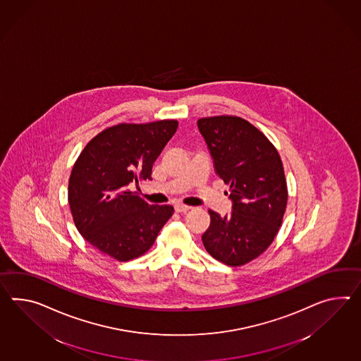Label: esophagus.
<instances>
[{
  "instance_id": "34e87169",
  "label": "esophagus",
  "mask_w": 361,
  "mask_h": 361,
  "mask_svg": "<svg viewBox=\"0 0 361 361\" xmlns=\"http://www.w3.org/2000/svg\"><path fill=\"white\" fill-rule=\"evenodd\" d=\"M192 207L190 206H188V204H184V203H176L175 204V210H176V212H189Z\"/></svg>"
}]
</instances>
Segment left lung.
I'll use <instances>...</instances> for the list:
<instances>
[{
	"mask_svg": "<svg viewBox=\"0 0 361 361\" xmlns=\"http://www.w3.org/2000/svg\"><path fill=\"white\" fill-rule=\"evenodd\" d=\"M198 128L233 203L229 216L209 210L203 245L220 262L243 266L262 255L281 228L288 200L283 163L264 133L241 117H203Z\"/></svg>",
	"mask_w": 361,
	"mask_h": 361,
	"instance_id": "8db88e82",
	"label": "left lung"
}]
</instances>
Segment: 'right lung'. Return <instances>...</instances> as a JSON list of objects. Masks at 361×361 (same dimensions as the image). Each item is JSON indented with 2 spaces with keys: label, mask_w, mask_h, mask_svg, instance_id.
<instances>
[{
  "label": "right lung",
  "mask_w": 361,
  "mask_h": 361,
  "mask_svg": "<svg viewBox=\"0 0 361 361\" xmlns=\"http://www.w3.org/2000/svg\"><path fill=\"white\" fill-rule=\"evenodd\" d=\"M176 120L117 123L97 134L75 160L68 201L77 229L102 253L126 262L145 255L173 214L149 204L130 183L151 180L152 164L177 129Z\"/></svg>",
  "instance_id": "add662e5"
}]
</instances>
